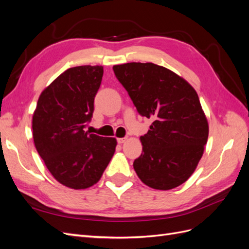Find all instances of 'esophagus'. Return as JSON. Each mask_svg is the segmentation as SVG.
<instances>
[{
  "instance_id": "obj_1",
  "label": "esophagus",
  "mask_w": 249,
  "mask_h": 249,
  "mask_svg": "<svg viewBox=\"0 0 249 249\" xmlns=\"http://www.w3.org/2000/svg\"><path fill=\"white\" fill-rule=\"evenodd\" d=\"M126 141V137H124V138H118L117 139V142L119 143V144H123V143H124Z\"/></svg>"
}]
</instances>
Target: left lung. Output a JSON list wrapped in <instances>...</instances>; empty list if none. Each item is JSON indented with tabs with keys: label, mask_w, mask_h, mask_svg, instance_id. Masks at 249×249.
<instances>
[{
	"label": "left lung",
	"mask_w": 249,
	"mask_h": 249,
	"mask_svg": "<svg viewBox=\"0 0 249 249\" xmlns=\"http://www.w3.org/2000/svg\"><path fill=\"white\" fill-rule=\"evenodd\" d=\"M141 116L152 118L141 136L142 154L134 169L143 183L169 190L185 183L201 159L208 120L194 88L166 67L131 62L113 66Z\"/></svg>",
	"instance_id": "left-lung-1"
}]
</instances>
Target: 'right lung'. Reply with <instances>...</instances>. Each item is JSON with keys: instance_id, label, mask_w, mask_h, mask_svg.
Segmentation results:
<instances>
[{"instance_id": "1", "label": "right lung", "mask_w": 249, "mask_h": 249, "mask_svg": "<svg viewBox=\"0 0 249 249\" xmlns=\"http://www.w3.org/2000/svg\"><path fill=\"white\" fill-rule=\"evenodd\" d=\"M103 66L62 72L41 92L33 114L35 147L60 184L86 189L99 182L114 155L116 139L85 131L92 117Z\"/></svg>"}]
</instances>
